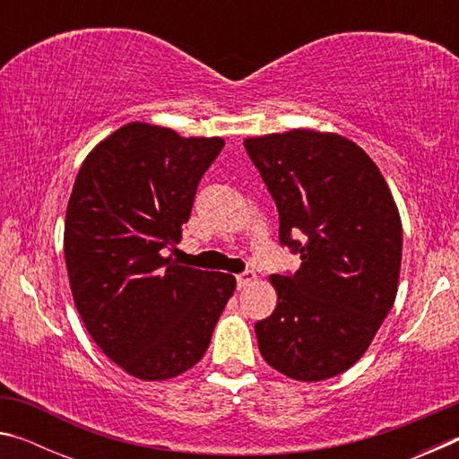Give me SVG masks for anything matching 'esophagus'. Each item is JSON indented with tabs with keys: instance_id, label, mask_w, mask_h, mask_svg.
Segmentation results:
<instances>
[{
	"instance_id": "obj_1",
	"label": "esophagus",
	"mask_w": 459,
	"mask_h": 459,
	"mask_svg": "<svg viewBox=\"0 0 459 459\" xmlns=\"http://www.w3.org/2000/svg\"><path fill=\"white\" fill-rule=\"evenodd\" d=\"M255 279H257V275H255V271H245V273L237 275V287H238V290H245V287L251 285Z\"/></svg>"
}]
</instances>
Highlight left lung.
I'll return each instance as SVG.
<instances>
[{
    "label": "left lung",
    "instance_id": "1",
    "mask_svg": "<svg viewBox=\"0 0 459 459\" xmlns=\"http://www.w3.org/2000/svg\"><path fill=\"white\" fill-rule=\"evenodd\" d=\"M279 212V240L301 257L271 275L275 312L255 324L269 367L325 380L367 352L397 295L403 227L383 174L338 134L291 129L245 139ZM302 240H299V237Z\"/></svg>",
    "mask_w": 459,
    "mask_h": 459
}]
</instances>
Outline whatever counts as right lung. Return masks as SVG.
<instances>
[{
    "label": "right lung",
    "instance_id": "add662e5",
    "mask_svg": "<svg viewBox=\"0 0 459 459\" xmlns=\"http://www.w3.org/2000/svg\"><path fill=\"white\" fill-rule=\"evenodd\" d=\"M221 137L127 123L82 161L68 200L65 261L92 340L142 380L192 368L235 291V277L166 257L182 238Z\"/></svg>",
    "mask_w": 459,
    "mask_h": 459
}]
</instances>
